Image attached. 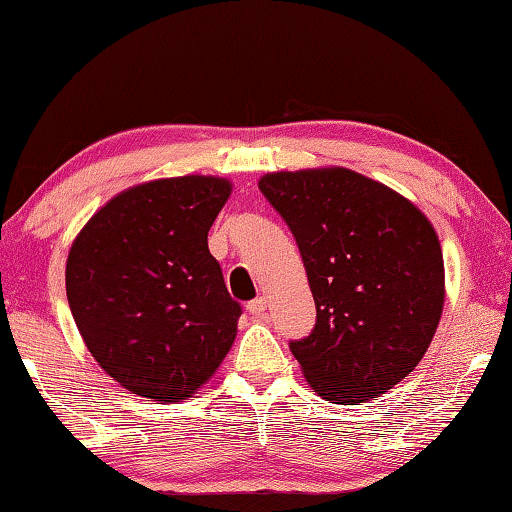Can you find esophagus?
Here are the masks:
<instances>
[{"mask_svg":"<svg viewBox=\"0 0 512 512\" xmlns=\"http://www.w3.org/2000/svg\"><path fill=\"white\" fill-rule=\"evenodd\" d=\"M246 309H248V314H253V316H264V311H266V300L264 298H255V300H250L248 305H246Z\"/></svg>","mask_w":512,"mask_h":512,"instance_id":"esophagus-1","label":"esophagus"}]
</instances>
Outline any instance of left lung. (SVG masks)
<instances>
[{"mask_svg": "<svg viewBox=\"0 0 512 512\" xmlns=\"http://www.w3.org/2000/svg\"><path fill=\"white\" fill-rule=\"evenodd\" d=\"M259 189L296 237L316 325L289 348L323 400L391 391L427 352L445 302L433 225L391 187L343 167L277 171Z\"/></svg>", "mask_w": 512, "mask_h": 512, "instance_id": "left-lung-1", "label": "left lung"}]
</instances>
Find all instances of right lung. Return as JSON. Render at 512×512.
<instances>
[{
    "label": "right lung",
    "instance_id": "1",
    "mask_svg": "<svg viewBox=\"0 0 512 512\" xmlns=\"http://www.w3.org/2000/svg\"><path fill=\"white\" fill-rule=\"evenodd\" d=\"M232 185L212 176L126 189L85 223L65 289L85 345L126 391L187 400L232 348L241 305L207 248Z\"/></svg>",
    "mask_w": 512,
    "mask_h": 512
}]
</instances>
